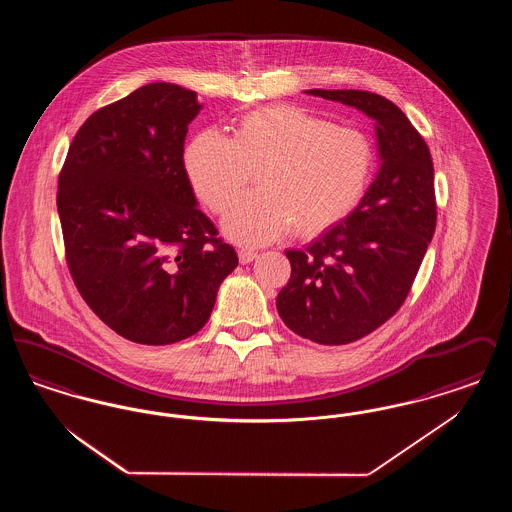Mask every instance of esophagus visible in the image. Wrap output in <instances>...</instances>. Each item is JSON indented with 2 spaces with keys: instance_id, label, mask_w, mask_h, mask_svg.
Instances as JSON below:
<instances>
[{
  "instance_id": "34e87169",
  "label": "esophagus",
  "mask_w": 512,
  "mask_h": 512,
  "mask_svg": "<svg viewBox=\"0 0 512 512\" xmlns=\"http://www.w3.org/2000/svg\"><path fill=\"white\" fill-rule=\"evenodd\" d=\"M238 257H240V263H242V265H247V263H251L253 259H257V251H253V249H240V251H238Z\"/></svg>"
}]
</instances>
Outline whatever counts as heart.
<instances>
[{
    "instance_id": "b5f03b06",
    "label": "heart",
    "mask_w": 512,
    "mask_h": 512,
    "mask_svg": "<svg viewBox=\"0 0 512 512\" xmlns=\"http://www.w3.org/2000/svg\"><path fill=\"white\" fill-rule=\"evenodd\" d=\"M374 165V146L361 130L295 105L247 113L232 138L205 130L184 153L188 182L213 213H222L257 172L259 190L222 219L226 238L242 245L268 244L290 228L315 238L338 226L363 201Z\"/></svg>"
}]
</instances>
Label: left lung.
<instances>
[{"mask_svg": "<svg viewBox=\"0 0 512 512\" xmlns=\"http://www.w3.org/2000/svg\"><path fill=\"white\" fill-rule=\"evenodd\" d=\"M374 121L380 169L359 207L313 244L286 251L292 276L276 297L305 340L343 345L393 317L436 230L434 163L424 138L390 99L363 90H305Z\"/></svg>", "mask_w": 512, "mask_h": 512, "instance_id": "8db88e82", "label": "left lung"}]
</instances>
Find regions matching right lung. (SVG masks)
<instances>
[{
    "instance_id": "1",
    "label": "right lung",
    "mask_w": 512,
    "mask_h": 512,
    "mask_svg": "<svg viewBox=\"0 0 512 512\" xmlns=\"http://www.w3.org/2000/svg\"><path fill=\"white\" fill-rule=\"evenodd\" d=\"M199 111L192 90L146 84L86 119L59 174L74 284L111 330L136 343L197 334L238 267L184 171L188 124Z\"/></svg>"
}]
</instances>
